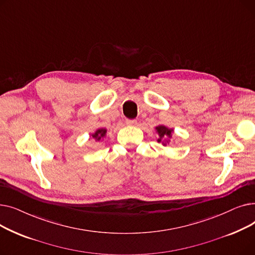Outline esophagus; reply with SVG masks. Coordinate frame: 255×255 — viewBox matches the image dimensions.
<instances>
[{
  "label": "esophagus",
  "mask_w": 255,
  "mask_h": 255,
  "mask_svg": "<svg viewBox=\"0 0 255 255\" xmlns=\"http://www.w3.org/2000/svg\"><path fill=\"white\" fill-rule=\"evenodd\" d=\"M136 123H137L136 120H126V124L127 125L134 126V125H136Z\"/></svg>",
  "instance_id": "1"
}]
</instances>
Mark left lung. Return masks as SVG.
Returning a JSON list of instances; mask_svg holds the SVG:
<instances>
[{
  "mask_svg": "<svg viewBox=\"0 0 255 255\" xmlns=\"http://www.w3.org/2000/svg\"><path fill=\"white\" fill-rule=\"evenodd\" d=\"M155 129H156V132L158 133V135H159V138L157 139V141L162 142L163 145H166V143H168L170 141L169 139L171 138L173 129H169L164 125H159Z\"/></svg>",
  "mask_w": 255,
  "mask_h": 255,
  "instance_id": "obj_1",
  "label": "left lung"
}]
</instances>
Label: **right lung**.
Returning a JSON list of instances; mask_svg holds the SVG:
<instances>
[{
	"label": "right lung",
	"mask_w": 255,
	"mask_h": 255,
	"mask_svg": "<svg viewBox=\"0 0 255 255\" xmlns=\"http://www.w3.org/2000/svg\"><path fill=\"white\" fill-rule=\"evenodd\" d=\"M106 132H107V130H106L105 128L97 129V130L92 134V137L95 138L96 140H100L101 138H103V137L106 135Z\"/></svg>",
	"instance_id": "right-lung-1"
}]
</instances>
